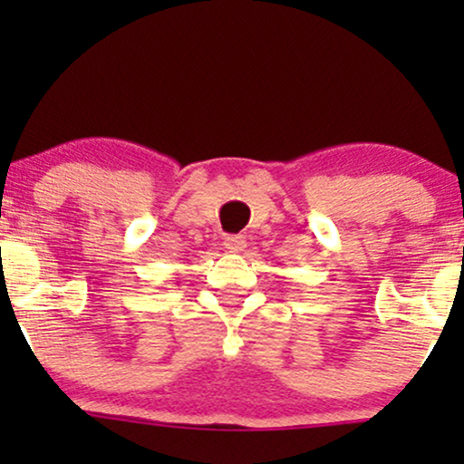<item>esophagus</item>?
I'll return each instance as SVG.
<instances>
[{
    "instance_id": "esophagus-1",
    "label": "esophagus",
    "mask_w": 464,
    "mask_h": 464,
    "mask_svg": "<svg viewBox=\"0 0 464 464\" xmlns=\"http://www.w3.org/2000/svg\"><path fill=\"white\" fill-rule=\"evenodd\" d=\"M224 245L227 253H243L246 249V240L243 237H227Z\"/></svg>"
}]
</instances>
